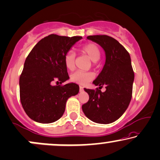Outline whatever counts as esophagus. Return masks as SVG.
Segmentation results:
<instances>
[{"mask_svg":"<svg viewBox=\"0 0 160 160\" xmlns=\"http://www.w3.org/2000/svg\"><path fill=\"white\" fill-rule=\"evenodd\" d=\"M79 91H84V88L82 86H79Z\"/></svg>","mask_w":160,"mask_h":160,"instance_id":"1","label":"esophagus"}]
</instances>
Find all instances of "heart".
<instances>
[{"mask_svg": "<svg viewBox=\"0 0 160 160\" xmlns=\"http://www.w3.org/2000/svg\"><path fill=\"white\" fill-rule=\"evenodd\" d=\"M82 51L88 55L93 62H97L100 59L101 52L98 46L93 43H88L82 47ZM75 60L76 54L72 50L67 52L64 56V65L66 68L69 70H73L75 69ZM94 76L92 72L76 71L70 76V80L74 83L78 84H86L93 79Z\"/></svg>", "mask_w": 160, "mask_h": 160, "instance_id": "1", "label": "heart"}]
</instances>
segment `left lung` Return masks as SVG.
<instances>
[{"mask_svg":"<svg viewBox=\"0 0 160 160\" xmlns=\"http://www.w3.org/2000/svg\"><path fill=\"white\" fill-rule=\"evenodd\" d=\"M87 39L102 47L106 62L93 82L99 88L96 91L84 88L89 100L82 106V111L91 121L108 124L123 115L132 99L135 76L130 55L118 40L108 36H88ZM103 85L106 86L105 92L100 91Z\"/></svg>","mask_w":160,"mask_h":160,"instance_id":"1","label":"left lung"}]
</instances>
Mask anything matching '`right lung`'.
Returning <instances> with one entry per match:
<instances>
[{"instance_id": "add662e5", "label": "right lung", "mask_w": 160, "mask_h": 160, "mask_svg": "<svg viewBox=\"0 0 160 160\" xmlns=\"http://www.w3.org/2000/svg\"><path fill=\"white\" fill-rule=\"evenodd\" d=\"M82 37L51 34L37 43L26 58L19 78L20 99L31 119L41 123L58 121L65 112L66 102L78 94L79 86L60 84L69 78L64 65V56Z\"/></svg>"}]
</instances>
